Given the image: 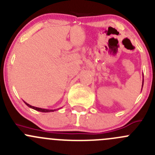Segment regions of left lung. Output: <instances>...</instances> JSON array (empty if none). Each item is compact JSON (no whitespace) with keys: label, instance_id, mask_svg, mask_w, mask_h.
<instances>
[{"label":"left lung","instance_id":"obj_1","mask_svg":"<svg viewBox=\"0 0 155 155\" xmlns=\"http://www.w3.org/2000/svg\"><path fill=\"white\" fill-rule=\"evenodd\" d=\"M143 82H144V79H143V80H142V87H143Z\"/></svg>","mask_w":155,"mask_h":155}]
</instances>
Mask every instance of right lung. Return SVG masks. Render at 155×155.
Returning <instances> with one entry per match:
<instances>
[{"instance_id":"1","label":"right lung","mask_w":155,"mask_h":155,"mask_svg":"<svg viewBox=\"0 0 155 155\" xmlns=\"http://www.w3.org/2000/svg\"><path fill=\"white\" fill-rule=\"evenodd\" d=\"M24 103L25 104L27 105V106L28 107H31L32 108V109L35 110H38V111H40V112H44V113H48V112H54V111L55 110H49V109H44V108H40V107H34V106H31V105L28 104H27L26 102L24 101Z\"/></svg>"}]
</instances>
